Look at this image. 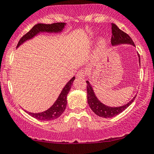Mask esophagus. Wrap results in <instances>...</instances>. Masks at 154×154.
Wrapping results in <instances>:
<instances>
[{
	"label": "esophagus",
	"mask_w": 154,
	"mask_h": 154,
	"mask_svg": "<svg viewBox=\"0 0 154 154\" xmlns=\"http://www.w3.org/2000/svg\"><path fill=\"white\" fill-rule=\"evenodd\" d=\"M86 75V71L85 70H83V69H82V70H80L77 72L76 76L79 78H82V79H84Z\"/></svg>",
	"instance_id": "obj_1"
}]
</instances>
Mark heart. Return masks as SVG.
I'll list each match as a JSON object with an SVG mask.
<instances>
[{"mask_svg":"<svg viewBox=\"0 0 154 154\" xmlns=\"http://www.w3.org/2000/svg\"><path fill=\"white\" fill-rule=\"evenodd\" d=\"M105 46V41H103V40H101V41H100L99 46H98V49H99V51H100V50H102L103 49H104Z\"/></svg>","mask_w":154,"mask_h":154,"instance_id":"obj_1","label":"heart"}]
</instances>
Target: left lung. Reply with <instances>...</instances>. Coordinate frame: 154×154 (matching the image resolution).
Instances as JSON below:
<instances>
[{"label":"left lung","mask_w":154,"mask_h":154,"mask_svg":"<svg viewBox=\"0 0 154 154\" xmlns=\"http://www.w3.org/2000/svg\"><path fill=\"white\" fill-rule=\"evenodd\" d=\"M111 30H112V36H111V44L113 45H117L120 44H129L134 46V42L129 37L128 34L124 32V31L119 28L115 24H111ZM139 56V62L140 65V58ZM86 90H87V100L88 104L89 107L95 113L96 115L99 116L103 118H111V117L115 116L119 114L122 112H123L124 110L127 109V108L132 103L134 100L135 99L134 97L133 99L129 102L127 104L121 107H116V108H112V107H108L100 103V100H97L94 94V91H93L92 87L91 84L88 81H86Z\"/></svg>","instance_id":"obj_1"}]
</instances>
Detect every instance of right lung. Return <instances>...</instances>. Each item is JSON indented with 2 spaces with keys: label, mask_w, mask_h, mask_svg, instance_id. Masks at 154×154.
<instances>
[{
  "label": "right lung",
  "mask_w": 154,
  "mask_h": 154,
  "mask_svg": "<svg viewBox=\"0 0 154 154\" xmlns=\"http://www.w3.org/2000/svg\"><path fill=\"white\" fill-rule=\"evenodd\" d=\"M65 23H64V22H57V23L52 24H37L29 32H27L25 35H24L20 38L17 47L20 46L22 43L25 42L27 40L32 38V37L37 35L40 32H60V31L63 30L64 27H65ZM74 79H75V77H72L69 81L68 84L63 88V91H61L60 96L58 97L57 100H56L54 104L47 110L38 113H33L27 111V113L33 118L41 121H51L59 118L60 116L63 114L65 108H66L67 95H68L69 91L71 88Z\"/></svg>",
  "instance_id": "obj_1"
}]
</instances>
